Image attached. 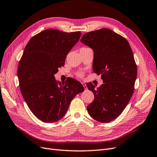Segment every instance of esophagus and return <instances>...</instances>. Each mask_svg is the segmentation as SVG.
<instances>
[{
    "mask_svg": "<svg viewBox=\"0 0 157 157\" xmlns=\"http://www.w3.org/2000/svg\"><path fill=\"white\" fill-rule=\"evenodd\" d=\"M82 85L84 86V89H85V90H87V87H86V84H85V83H83V82H82Z\"/></svg>",
    "mask_w": 157,
    "mask_h": 157,
    "instance_id": "esophagus-1",
    "label": "esophagus"
}]
</instances>
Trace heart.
I'll list each match as a JSON object with an SVG mask.
<instances>
[{
  "mask_svg": "<svg viewBox=\"0 0 157 157\" xmlns=\"http://www.w3.org/2000/svg\"><path fill=\"white\" fill-rule=\"evenodd\" d=\"M76 75H78V76H79V77H82L83 75V73L82 72H78L76 73Z\"/></svg>",
  "mask_w": 157,
  "mask_h": 157,
  "instance_id": "b5f03b06",
  "label": "heart"
}]
</instances>
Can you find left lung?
Returning a JSON list of instances; mask_svg holds the SVG:
<instances>
[{
    "mask_svg": "<svg viewBox=\"0 0 157 157\" xmlns=\"http://www.w3.org/2000/svg\"><path fill=\"white\" fill-rule=\"evenodd\" d=\"M80 41L93 50V71L103 82L96 89L86 84L94 95L86 109L94 120L110 122L123 112L134 92L137 67L132 51L126 39L107 28L86 33Z\"/></svg>",
    "mask_w": 157,
    "mask_h": 157,
    "instance_id": "1",
    "label": "left lung"
}]
</instances>
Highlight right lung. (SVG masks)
<instances>
[{
    "label": "right lung",
    "mask_w": 157,
    "mask_h": 157,
    "mask_svg": "<svg viewBox=\"0 0 157 157\" xmlns=\"http://www.w3.org/2000/svg\"><path fill=\"white\" fill-rule=\"evenodd\" d=\"M81 36L47 29L32 37L24 50L17 69L20 90L30 111L44 122L62 118L73 98L84 91L77 80L69 78L62 84L54 77Z\"/></svg>",
    "instance_id": "right-lung-1"
}]
</instances>
